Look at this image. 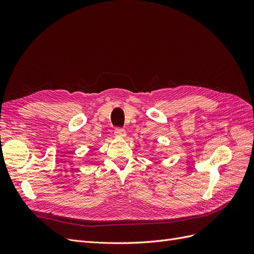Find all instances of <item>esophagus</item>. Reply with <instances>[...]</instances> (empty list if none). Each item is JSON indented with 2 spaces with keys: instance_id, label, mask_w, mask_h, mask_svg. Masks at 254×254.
Masks as SVG:
<instances>
[{
  "instance_id": "esophagus-1",
  "label": "esophagus",
  "mask_w": 254,
  "mask_h": 254,
  "mask_svg": "<svg viewBox=\"0 0 254 254\" xmlns=\"http://www.w3.org/2000/svg\"><path fill=\"white\" fill-rule=\"evenodd\" d=\"M114 134L119 136V137H125L126 136V131L122 128H117V129H115V131H114Z\"/></svg>"
}]
</instances>
